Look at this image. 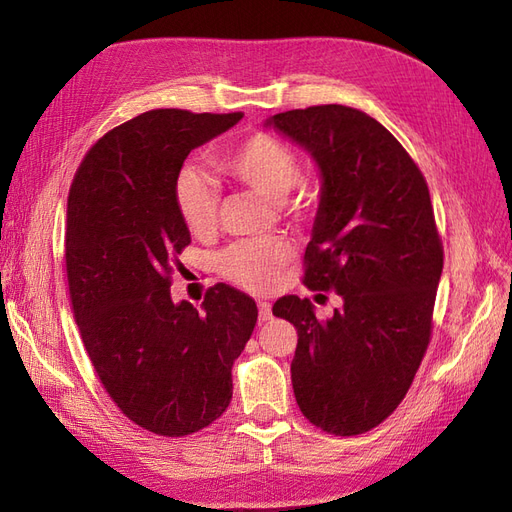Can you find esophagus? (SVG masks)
<instances>
[{
  "label": "esophagus",
  "mask_w": 512,
  "mask_h": 512,
  "mask_svg": "<svg viewBox=\"0 0 512 512\" xmlns=\"http://www.w3.org/2000/svg\"><path fill=\"white\" fill-rule=\"evenodd\" d=\"M258 318H260L262 322L273 318V314H271V303H267V301H258Z\"/></svg>",
  "instance_id": "obj_1"
}]
</instances>
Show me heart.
<instances>
[{
	"label": "heart",
	"mask_w": 512,
	"mask_h": 512,
	"mask_svg": "<svg viewBox=\"0 0 512 512\" xmlns=\"http://www.w3.org/2000/svg\"><path fill=\"white\" fill-rule=\"evenodd\" d=\"M215 164L232 181L275 200L277 209L292 218H305L316 207L318 188L312 179L301 175L297 151L271 134L256 132L241 138L224 149ZM175 207L190 232L209 235L220 215L218 183L205 170L181 168L175 179ZM292 252V243L282 235L243 239L222 250L215 265L228 282L262 292L275 284Z\"/></svg>",
	"instance_id": "b5f03b06"
}]
</instances>
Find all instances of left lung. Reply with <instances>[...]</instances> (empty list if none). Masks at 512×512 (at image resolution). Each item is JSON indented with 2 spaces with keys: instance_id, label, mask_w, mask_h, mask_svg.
I'll list each match as a JSON object with an SVG mask.
<instances>
[{
  "instance_id": "obj_1",
  "label": "left lung",
  "mask_w": 512,
  "mask_h": 512,
  "mask_svg": "<svg viewBox=\"0 0 512 512\" xmlns=\"http://www.w3.org/2000/svg\"><path fill=\"white\" fill-rule=\"evenodd\" d=\"M267 123L318 162L303 284L344 301L329 320L294 294L273 305L299 333L294 397L322 431L359 436L401 404L431 339L444 247L427 181L397 138L356 108H294Z\"/></svg>"
}]
</instances>
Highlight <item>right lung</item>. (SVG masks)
Wrapping results in <instances>:
<instances>
[{
    "label": "right lung",
    "mask_w": 512,
    "mask_h": 512,
    "mask_svg": "<svg viewBox=\"0 0 512 512\" xmlns=\"http://www.w3.org/2000/svg\"><path fill=\"white\" fill-rule=\"evenodd\" d=\"M243 113L147 111L91 147L68 194L66 273L72 312L96 374L132 423L183 438L220 418L232 363L258 318L228 284L205 292L203 312L170 299L190 230L175 179L198 145Z\"/></svg>",
    "instance_id": "1"
}]
</instances>
